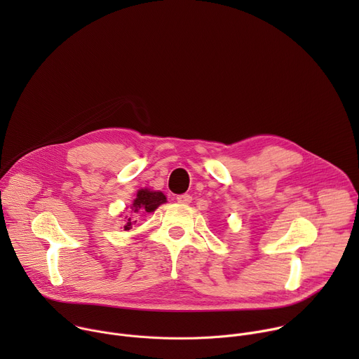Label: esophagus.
I'll list each match as a JSON object with an SVG mask.
<instances>
[{
	"label": "esophagus",
	"mask_w": 359,
	"mask_h": 359,
	"mask_svg": "<svg viewBox=\"0 0 359 359\" xmlns=\"http://www.w3.org/2000/svg\"><path fill=\"white\" fill-rule=\"evenodd\" d=\"M191 198H193V197H191L190 194H187V193L177 196V201H179L180 204H189V203H191Z\"/></svg>",
	"instance_id": "1"
}]
</instances>
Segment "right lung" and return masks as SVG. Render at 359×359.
I'll return each mask as SVG.
<instances>
[{
  "label": "right lung",
  "mask_w": 359,
  "mask_h": 359,
  "mask_svg": "<svg viewBox=\"0 0 359 359\" xmlns=\"http://www.w3.org/2000/svg\"><path fill=\"white\" fill-rule=\"evenodd\" d=\"M165 201H166V196L162 191H150L147 189H140L136 194V198L133 200L132 210L135 213H137V212L151 213V212H155ZM130 226H132V219H128L123 229L129 230Z\"/></svg>",
  "instance_id": "1"
}]
</instances>
